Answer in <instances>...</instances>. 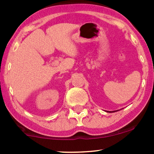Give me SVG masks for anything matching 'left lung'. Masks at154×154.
I'll return each mask as SVG.
<instances>
[{
  "label": "left lung",
  "mask_w": 154,
  "mask_h": 154,
  "mask_svg": "<svg viewBox=\"0 0 154 154\" xmlns=\"http://www.w3.org/2000/svg\"><path fill=\"white\" fill-rule=\"evenodd\" d=\"M119 111V110H116V111H107V112H109V113H113V112H116V111Z\"/></svg>",
  "instance_id": "obj_1"
}]
</instances>
